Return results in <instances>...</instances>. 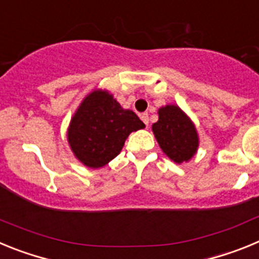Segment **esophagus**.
Wrapping results in <instances>:
<instances>
[{
	"label": "esophagus",
	"instance_id": "34e87169",
	"mask_svg": "<svg viewBox=\"0 0 259 259\" xmlns=\"http://www.w3.org/2000/svg\"><path fill=\"white\" fill-rule=\"evenodd\" d=\"M140 118H141V120H143V122L145 123L146 127H148V125H149V115H148V114H146V113H144V114H141Z\"/></svg>",
	"mask_w": 259,
	"mask_h": 259
}]
</instances>
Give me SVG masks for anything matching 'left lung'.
I'll return each instance as SVG.
<instances>
[{
  "instance_id": "left-lung-1",
  "label": "left lung",
  "mask_w": 259,
  "mask_h": 259,
  "mask_svg": "<svg viewBox=\"0 0 259 259\" xmlns=\"http://www.w3.org/2000/svg\"><path fill=\"white\" fill-rule=\"evenodd\" d=\"M152 131L162 152L175 163L191 161L197 153V128L178 105L159 107L158 122L152 125Z\"/></svg>"
}]
</instances>
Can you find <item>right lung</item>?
Here are the masks:
<instances>
[{"instance_id":"1","label":"right lung","mask_w":259,"mask_h":259,"mask_svg":"<svg viewBox=\"0 0 259 259\" xmlns=\"http://www.w3.org/2000/svg\"><path fill=\"white\" fill-rule=\"evenodd\" d=\"M145 128L132 110L123 109L106 89L83 98L67 128V141L77 161L100 168L120 153L131 132Z\"/></svg>"}]
</instances>
